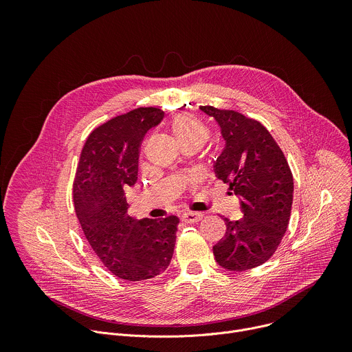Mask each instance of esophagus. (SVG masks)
<instances>
[{
    "instance_id": "1",
    "label": "esophagus",
    "mask_w": 352,
    "mask_h": 352,
    "mask_svg": "<svg viewBox=\"0 0 352 352\" xmlns=\"http://www.w3.org/2000/svg\"><path fill=\"white\" fill-rule=\"evenodd\" d=\"M202 217H204V213L200 212H186L181 216V220L185 223H197Z\"/></svg>"
}]
</instances>
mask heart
Wrapping results in <instances>:
<instances>
[{"instance_id": "1", "label": "heart", "mask_w": 352, "mask_h": 352, "mask_svg": "<svg viewBox=\"0 0 352 352\" xmlns=\"http://www.w3.org/2000/svg\"><path fill=\"white\" fill-rule=\"evenodd\" d=\"M170 126L181 146L188 143L204 144L209 138L208 125L190 114H177L171 120Z\"/></svg>"}]
</instances>
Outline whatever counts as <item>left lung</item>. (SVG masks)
Returning <instances> with one entry per match:
<instances>
[{"label": "left lung", "instance_id": "1", "mask_svg": "<svg viewBox=\"0 0 352 352\" xmlns=\"http://www.w3.org/2000/svg\"><path fill=\"white\" fill-rule=\"evenodd\" d=\"M213 117L226 142L213 167L239 199L242 217L224 219L226 235L213 246L216 262L232 272L272 258L289 221L294 179L281 148L256 120L232 110L199 107Z\"/></svg>", "mask_w": 352, "mask_h": 352}]
</instances>
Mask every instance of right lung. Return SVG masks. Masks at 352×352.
Wrapping results in <instances>:
<instances>
[{"label": "right lung", "instance_id": "obj_1", "mask_svg": "<svg viewBox=\"0 0 352 352\" xmlns=\"http://www.w3.org/2000/svg\"><path fill=\"white\" fill-rule=\"evenodd\" d=\"M164 111L132 110L97 126L82 148L74 204L91 249L117 277L142 281L163 273L173 258L179 219H132L126 189L138 181L139 147Z\"/></svg>", "mask_w": 352, "mask_h": 352}]
</instances>
